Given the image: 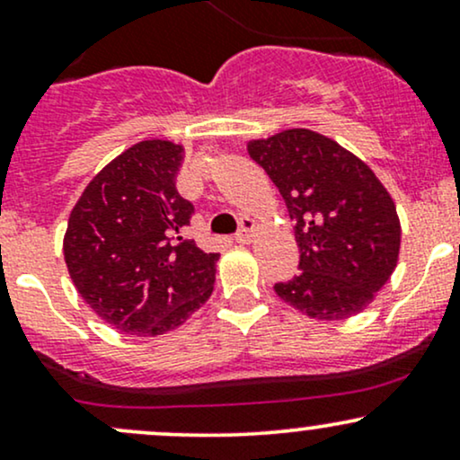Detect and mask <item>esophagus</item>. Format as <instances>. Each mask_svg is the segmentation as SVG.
Masks as SVG:
<instances>
[{
    "label": "esophagus",
    "instance_id": "obj_1",
    "mask_svg": "<svg viewBox=\"0 0 460 460\" xmlns=\"http://www.w3.org/2000/svg\"><path fill=\"white\" fill-rule=\"evenodd\" d=\"M252 231H255V220L248 218V216H246V218L240 220V229H237L235 240L240 242V244H246V242H251Z\"/></svg>",
    "mask_w": 460,
    "mask_h": 460
}]
</instances>
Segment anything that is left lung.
Listing matches in <instances>:
<instances>
[{"label": "left lung", "instance_id": "obj_1", "mask_svg": "<svg viewBox=\"0 0 460 460\" xmlns=\"http://www.w3.org/2000/svg\"><path fill=\"white\" fill-rule=\"evenodd\" d=\"M294 220L298 277L274 285L315 320L361 314L389 281L400 252V218L372 168L311 129H285L248 142Z\"/></svg>", "mask_w": 460, "mask_h": 460}]
</instances>
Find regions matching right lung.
Segmentation results:
<instances>
[{"mask_svg":"<svg viewBox=\"0 0 460 460\" xmlns=\"http://www.w3.org/2000/svg\"><path fill=\"white\" fill-rule=\"evenodd\" d=\"M183 146L142 140L97 172L68 216L65 261L79 296L125 335L177 329L212 296L218 252L183 237Z\"/></svg>","mask_w":460,"mask_h":460,"instance_id":"right-lung-1","label":"right lung"}]
</instances>
